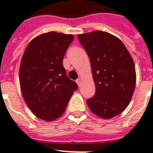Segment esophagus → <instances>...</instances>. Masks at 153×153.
I'll return each mask as SVG.
<instances>
[{
	"label": "esophagus",
	"mask_w": 153,
	"mask_h": 153,
	"mask_svg": "<svg viewBox=\"0 0 153 153\" xmlns=\"http://www.w3.org/2000/svg\"><path fill=\"white\" fill-rule=\"evenodd\" d=\"M76 82H77V84H78V85H79V86L80 87L81 85H82V79H78L76 80Z\"/></svg>",
	"instance_id": "1"
}]
</instances>
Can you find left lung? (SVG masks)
<instances>
[{
  "label": "left lung",
  "instance_id": "8db88e82",
  "mask_svg": "<svg viewBox=\"0 0 153 153\" xmlns=\"http://www.w3.org/2000/svg\"><path fill=\"white\" fill-rule=\"evenodd\" d=\"M78 38L89 57L96 85V93L87 104L96 116L110 119L131 100L136 83L133 59L122 41L106 32L93 31Z\"/></svg>",
  "mask_w": 153,
  "mask_h": 153
}]
</instances>
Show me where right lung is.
Masks as SVG:
<instances>
[{
	"instance_id": "right-lung-1",
	"label": "right lung",
	"mask_w": 153,
	"mask_h": 153,
	"mask_svg": "<svg viewBox=\"0 0 153 153\" xmlns=\"http://www.w3.org/2000/svg\"><path fill=\"white\" fill-rule=\"evenodd\" d=\"M73 39L71 34L43 33L31 41L23 53L19 68L22 94L39 119L51 121L60 117L78 88L63 66L65 53Z\"/></svg>"
}]
</instances>
